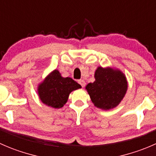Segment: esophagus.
Segmentation results:
<instances>
[{
    "instance_id": "34e87169",
    "label": "esophagus",
    "mask_w": 156,
    "mask_h": 156,
    "mask_svg": "<svg viewBox=\"0 0 156 156\" xmlns=\"http://www.w3.org/2000/svg\"><path fill=\"white\" fill-rule=\"evenodd\" d=\"M78 84H79L81 86V87H84V86H85L86 83H85V81H84V80L81 79V80H78Z\"/></svg>"
}]
</instances>
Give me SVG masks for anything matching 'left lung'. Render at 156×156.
I'll return each mask as SVG.
<instances>
[{"label":"left lung","mask_w":156,"mask_h":156,"mask_svg":"<svg viewBox=\"0 0 156 156\" xmlns=\"http://www.w3.org/2000/svg\"><path fill=\"white\" fill-rule=\"evenodd\" d=\"M94 77L95 81L86 86L94 106L104 110L116 107L127 89L125 75L119 70L98 67Z\"/></svg>","instance_id":"obj_1"}]
</instances>
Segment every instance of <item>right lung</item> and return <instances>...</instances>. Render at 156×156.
I'll return each mask as SVG.
<instances>
[{
	"label": "right lung",
	"mask_w": 156,
	"mask_h": 156,
	"mask_svg": "<svg viewBox=\"0 0 156 156\" xmlns=\"http://www.w3.org/2000/svg\"><path fill=\"white\" fill-rule=\"evenodd\" d=\"M81 85L71 78H62L59 71L54 70L39 85L38 94L42 103L55 108L63 106L69 94Z\"/></svg>",
	"instance_id": "right-lung-1"
}]
</instances>
